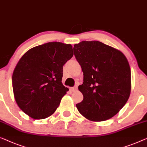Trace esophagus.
Masks as SVG:
<instances>
[{
	"label": "esophagus",
	"mask_w": 147,
	"mask_h": 147,
	"mask_svg": "<svg viewBox=\"0 0 147 147\" xmlns=\"http://www.w3.org/2000/svg\"><path fill=\"white\" fill-rule=\"evenodd\" d=\"M77 89H78L77 87H74V88H70V91H71V92H74V91H77Z\"/></svg>",
	"instance_id": "1"
}]
</instances>
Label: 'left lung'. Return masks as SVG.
Listing matches in <instances>:
<instances>
[{"mask_svg": "<svg viewBox=\"0 0 147 147\" xmlns=\"http://www.w3.org/2000/svg\"><path fill=\"white\" fill-rule=\"evenodd\" d=\"M74 51L84 73V82L78 87L84 95L76 104L79 112L92 121L109 119L130 96L128 60L121 51L99 41H82Z\"/></svg>", "mask_w": 147, "mask_h": 147, "instance_id": "8db88e82", "label": "left lung"}]
</instances>
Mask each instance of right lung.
I'll use <instances>...</instances> for the list:
<instances>
[{
  "label": "right lung",
  "mask_w": 147,
  "mask_h": 147,
  "mask_svg": "<svg viewBox=\"0 0 147 147\" xmlns=\"http://www.w3.org/2000/svg\"><path fill=\"white\" fill-rule=\"evenodd\" d=\"M71 44H44L25 53L12 74L14 98L30 117L43 119L56 111L69 89L61 83L63 66L73 56Z\"/></svg>",
  "instance_id": "1"
}]
</instances>
